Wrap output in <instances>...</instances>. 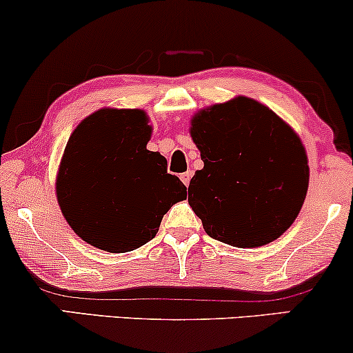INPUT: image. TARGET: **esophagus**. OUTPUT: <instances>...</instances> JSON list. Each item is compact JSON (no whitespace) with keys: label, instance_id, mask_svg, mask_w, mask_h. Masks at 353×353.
<instances>
[{"label":"esophagus","instance_id":"esophagus-1","mask_svg":"<svg viewBox=\"0 0 353 353\" xmlns=\"http://www.w3.org/2000/svg\"><path fill=\"white\" fill-rule=\"evenodd\" d=\"M190 177H192V172H190V171H188V172H182V174H181V181L184 182V184L188 185V188H189Z\"/></svg>","mask_w":353,"mask_h":353}]
</instances>
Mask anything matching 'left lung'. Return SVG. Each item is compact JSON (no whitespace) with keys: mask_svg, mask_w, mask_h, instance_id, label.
<instances>
[{"mask_svg":"<svg viewBox=\"0 0 353 353\" xmlns=\"http://www.w3.org/2000/svg\"><path fill=\"white\" fill-rule=\"evenodd\" d=\"M204 168L189 184V204L205 232L234 247L282 236L299 216L309 165L297 134L249 98L216 104L192 119Z\"/></svg>","mask_w":353,"mask_h":353,"instance_id":"1","label":"left lung"}]
</instances>
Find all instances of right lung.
<instances>
[{"mask_svg":"<svg viewBox=\"0 0 353 353\" xmlns=\"http://www.w3.org/2000/svg\"><path fill=\"white\" fill-rule=\"evenodd\" d=\"M151 128L137 109H101L68 141L58 176L64 217L88 244L131 252L159 230L164 214L188 197L168 161L145 149Z\"/></svg>","mask_w":353,"mask_h":353,"instance_id":"add662e5","label":"right lung"}]
</instances>
